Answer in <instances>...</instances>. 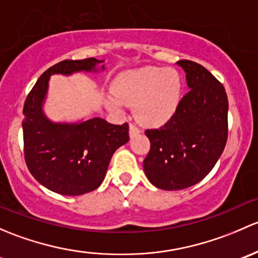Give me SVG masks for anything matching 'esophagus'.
I'll use <instances>...</instances> for the list:
<instances>
[{"label":"esophagus","mask_w":258,"mask_h":258,"mask_svg":"<svg viewBox=\"0 0 258 258\" xmlns=\"http://www.w3.org/2000/svg\"><path fill=\"white\" fill-rule=\"evenodd\" d=\"M140 133V129L138 128L137 125H134V124H130L129 125V135L130 138L135 137V135H138Z\"/></svg>","instance_id":"obj_1"}]
</instances>
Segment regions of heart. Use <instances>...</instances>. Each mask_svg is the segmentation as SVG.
Listing matches in <instances>:
<instances>
[{
  "instance_id": "1",
  "label": "heart",
  "mask_w": 258,
  "mask_h": 258,
  "mask_svg": "<svg viewBox=\"0 0 258 258\" xmlns=\"http://www.w3.org/2000/svg\"><path fill=\"white\" fill-rule=\"evenodd\" d=\"M181 79L170 68L145 67L123 74L114 84L115 98L107 100L114 111L121 103L134 105V114L145 125H160L168 121L180 102Z\"/></svg>"
}]
</instances>
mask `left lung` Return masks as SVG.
<instances>
[{
  "label": "left lung",
  "instance_id": "1",
  "mask_svg": "<svg viewBox=\"0 0 258 258\" xmlns=\"http://www.w3.org/2000/svg\"><path fill=\"white\" fill-rule=\"evenodd\" d=\"M188 92L174 115L148 129L150 151L143 161L148 180L163 190H182L211 171L227 142L228 102L224 86L199 63L182 59Z\"/></svg>",
  "mask_w": 258,
  "mask_h": 258
}]
</instances>
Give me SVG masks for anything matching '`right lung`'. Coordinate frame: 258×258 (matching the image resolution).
Wrapping results in <instances>:
<instances>
[{"label":"right lung","mask_w":258,"mask_h":258,"mask_svg":"<svg viewBox=\"0 0 258 258\" xmlns=\"http://www.w3.org/2000/svg\"><path fill=\"white\" fill-rule=\"evenodd\" d=\"M95 58L66 59L48 68L23 105V147L27 168L50 191L78 196L100 186L114 151L129 140V125L92 118L79 123H53L43 113L52 74L98 72ZM100 70H104V64Z\"/></svg>","instance_id":"1"}]
</instances>
